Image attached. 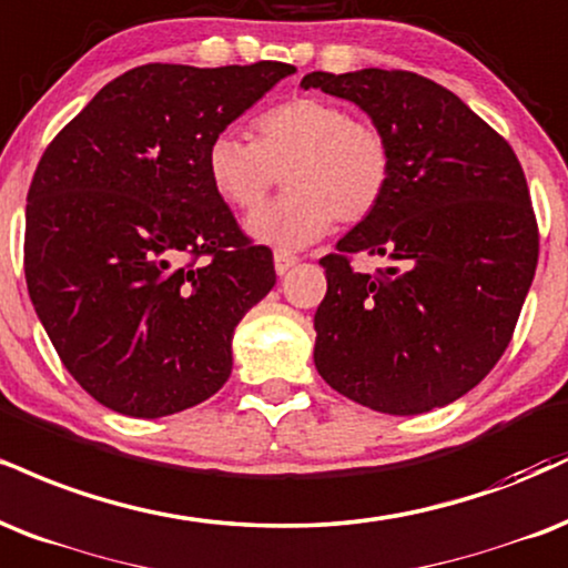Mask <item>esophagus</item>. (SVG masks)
<instances>
[{"instance_id":"1","label":"esophagus","mask_w":568,"mask_h":568,"mask_svg":"<svg viewBox=\"0 0 568 568\" xmlns=\"http://www.w3.org/2000/svg\"><path fill=\"white\" fill-rule=\"evenodd\" d=\"M296 264H298V256L296 254H291V251H283V248L275 251V270H277V275H285V272H288L291 266H296Z\"/></svg>"}]
</instances>
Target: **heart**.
Instances as JSON below:
<instances>
[{"instance_id": "obj_1", "label": "heart", "mask_w": 568, "mask_h": 568, "mask_svg": "<svg viewBox=\"0 0 568 568\" xmlns=\"http://www.w3.org/2000/svg\"><path fill=\"white\" fill-rule=\"evenodd\" d=\"M254 142L216 134L206 148V176L235 211H254L283 174L285 193L248 219L262 243L298 248L333 222L357 224L381 209L394 182V145L375 121L346 105L293 98L256 115Z\"/></svg>"}]
</instances>
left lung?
<instances>
[{"label":"left lung","instance_id":"left-lung-1","mask_svg":"<svg viewBox=\"0 0 568 568\" xmlns=\"http://www.w3.org/2000/svg\"><path fill=\"white\" fill-rule=\"evenodd\" d=\"M302 87L357 102L394 145L381 209L320 258L317 373L378 413L449 405L508 349L535 277L539 230L521 163L457 94L418 73L314 71ZM354 253L393 264L357 273Z\"/></svg>","mask_w":568,"mask_h":568}]
</instances>
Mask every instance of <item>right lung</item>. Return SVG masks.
<instances>
[{"instance_id":"1","label":"right lung","mask_w":568,"mask_h":568,"mask_svg":"<svg viewBox=\"0 0 568 568\" xmlns=\"http://www.w3.org/2000/svg\"><path fill=\"white\" fill-rule=\"evenodd\" d=\"M293 71L132 68L47 145L26 203V285L60 362L100 405L163 418L230 378L232 331L277 275L203 161Z\"/></svg>"}]
</instances>
